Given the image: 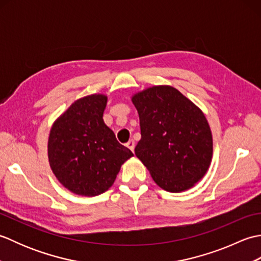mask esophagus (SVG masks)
<instances>
[{
  "label": "esophagus",
  "instance_id": "obj_1",
  "mask_svg": "<svg viewBox=\"0 0 261 261\" xmlns=\"http://www.w3.org/2000/svg\"><path fill=\"white\" fill-rule=\"evenodd\" d=\"M127 148L130 149L131 151H135V146H136V143H135V140H129L126 142V145H125Z\"/></svg>",
  "mask_w": 261,
  "mask_h": 261
}]
</instances>
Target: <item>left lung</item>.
Wrapping results in <instances>:
<instances>
[{"instance_id": "1", "label": "left lung", "mask_w": 261, "mask_h": 261, "mask_svg": "<svg viewBox=\"0 0 261 261\" xmlns=\"http://www.w3.org/2000/svg\"><path fill=\"white\" fill-rule=\"evenodd\" d=\"M131 101L141 130L136 156L163 190H190L206 174L212 160V132L204 113L168 85L146 88Z\"/></svg>"}]
</instances>
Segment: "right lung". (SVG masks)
I'll use <instances>...</instances> for the list:
<instances>
[{
  "label": "right lung",
  "instance_id": "add662e5",
  "mask_svg": "<svg viewBox=\"0 0 261 261\" xmlns=\"http://www.w3.org/2000/svg\"><path fill=\"white\" fill-rule=\"evenodd\" d=\"M107 102L103 94L77 99L54 122L49 134L53 173L77 195L96 196L108 191L121 166L134 156L104 123Z\"/></svg>",
  "mask_w": 261,
  "mask_h": 261
}]
</instances>
